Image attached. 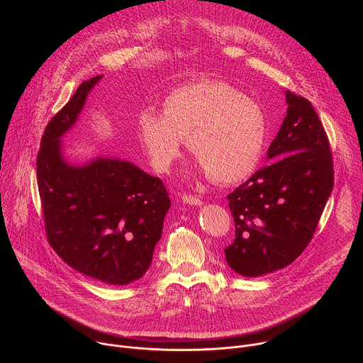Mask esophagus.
<instances>
[{"mask_svg": "<svg viewBox=\"0 0 363 363\" xmlns=\"http://www.w3.org/2000/svg\"><path fill=\"white\" fill-rule=\"evenodd\" d=\"M181 199H182L184 203H188V205H195V206L202 205V201L198 196H194V195H182Z\"/></svg>", "mask_w": 363, "mask_h": 363, "instance_id": "esophagus-1", "label": "esophagus"}]
</instances>
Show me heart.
<instances>
[{
	"instance_id": "obj_1",
	"label": "heart",
	"mask_w": 363,
	"mask_h": 363,
	"mask_svg": "<svg viewBox=\"0 0 363 363\" xmlns=\"http://www.w3.org/2000/svg\"><path fill=\"white\" fill-rule=\"evenodd\" d=\"M267 133L260 103L218 80L181 84L167 94L162 112L147 108L138 116L139 140L155 171L168 172L186 139L198 171L218 184H238L257 171Z\"/></svg>"
}]
</instances>
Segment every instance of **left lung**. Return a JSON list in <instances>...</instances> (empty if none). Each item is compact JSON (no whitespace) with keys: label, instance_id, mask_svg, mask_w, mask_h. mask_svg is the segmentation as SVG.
<instances>
[{"label":"left lung","instance_id":"obj_1","mask_svg":"<svg viewBox=\"0 0 363 363\" xmlns=\"http://www.w3.org/2000/svg\"><path fill=\"white\" fill-rule=\"evenodd\" d=\"M287 115L258 169L227 199L235 240L228 266L260 277L291 264L312 240L333 189V161L326 132L312 103L284 91Z\"/></svg>","mask_w":363,"mask_h":363}]
</instances>
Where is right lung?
I'll use <instances>...</instances> for the list:
<instances>
[{
    "label": "right lung",
    "instance_id": "obj_1",
    "mask_svg": "<svg viewBox=\"0 0 363 363\" xmlns=\"http://www.w3.org/2000/svg\"><path fill=\"white\" fill-rule=\"evenodd\" d=\"M101 77L83 82L48 122L37 184L47 238L62 260L105 284L126 286L149 269L171 199L160 178L129 161L96 157L74 165L66 160L62 138Z\"/></svg>",
    "mask_w": 363,
    "mask_h": 363
}]
</instances>
